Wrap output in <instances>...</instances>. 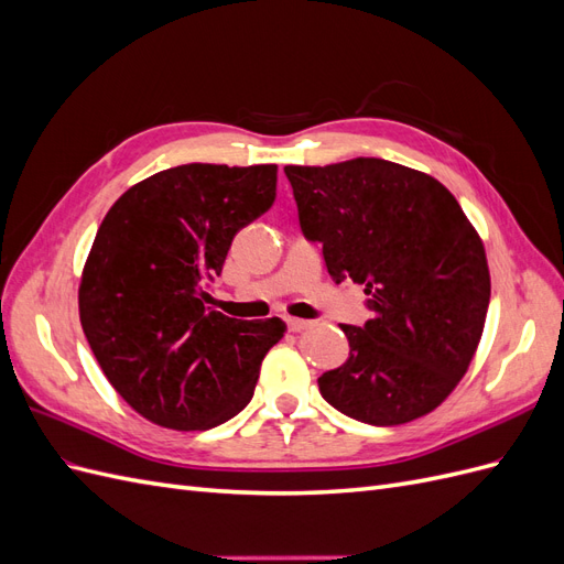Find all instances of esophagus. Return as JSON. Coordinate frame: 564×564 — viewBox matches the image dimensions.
<instances>
[{
    "label": "esophagus",
    "mask_w": 564,
    "mask_h": 564,
    "mask_svg": "<svg viewBox=\"0 0 564 564\" xmlns=\"http://www.w3.org/2000/svg\"><path fill=\"white\" fill-rule=\"evenodd\" d=\"M284 322H286L289 332H303V329L311 327V322L308 319H301V317H286Z\"/></svg>",
    "instance_id": "esophagus-1"
}]
</instances>
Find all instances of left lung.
I'll use <instances>...</instances> for the list:
<instances>
[{
    "instance_id": "1",
    "label": "left lung",
    "mask_w": 564,
    "mask_h": 564,
    "mask_svg": "<svg viewBox=\"0 0 564 564\" xmlns=\"http://www.w3.org/2000/svg\"><path fill=\"white\" fill-rule=\"evenodd\" d=\"M308 242L336 284L365 286L371 317L340 324L348 360L317 379L322 398L369 425H398L445 400L480 344L489 268L445 185L414 169L355 158L284 166Z\"/></svg>"
}]
</instances>
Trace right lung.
I'll use <instances>...</instances> for the list:
<instances>
[{
  "instance_id": "obj_1",
  "label": "right lung",
  "mask_w": 564,
  "mask_h": 564,
  "mask_svg": "<svg viewBox=\"0 0 564 564\" xmlns=\"http://www.w3.org/2000/svg\"><path fill=\"white\" fill-rule=\"evenodd\" d=\"M275 185V164H181L129 187L100 224L82 329L112 388L152 423L209 431L249 404L284 322L226 317L207 289Z\"/></svg>"
}]
</instances>
